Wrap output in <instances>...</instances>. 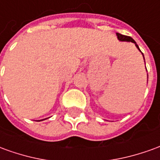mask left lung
<instances>
[{
  "label": "left lung",
  "instance_id": "1",
  "mask_svg": "<svg viewBox=\"0 0 160 160\" xmlns=\"http://www.w3.org/2000/svg\"><path fill=\"white\" fill-rule=\"evenodd\" d=\"M117 36H118V40H120V41H122V42H134V44H135V46H136V48H137L140 51H141V49H140V48H139V46L137 45V43H136V42L134 41L131 37H128V36H124V35H122V34H120V33H117ZM141 54H142V56H143V58H144V55H143V53L141 52ZM144 61H145V58H144Z\"/></svg>",
  "mask_w": 160,
  "mask_h": 160
}]
</instances>
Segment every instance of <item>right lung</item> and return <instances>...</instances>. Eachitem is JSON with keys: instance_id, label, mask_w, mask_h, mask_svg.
Here are the masks:
<instances>
[{"instance_id": "1", "label": "right lung", "mask_w": 160, "mask_h": 160, "mask_svg": "<svg viewBox=\"0 0 160 160\" xmlns=\"http://www.w3.org/2000/svg\"><path fill=\"white\" fill-rule=\"evenodd\" d=\"M45 119H46V118H45ZM45 119H42V120H39V121H42V120H45Z\"/></svg>"}]
</instances>
